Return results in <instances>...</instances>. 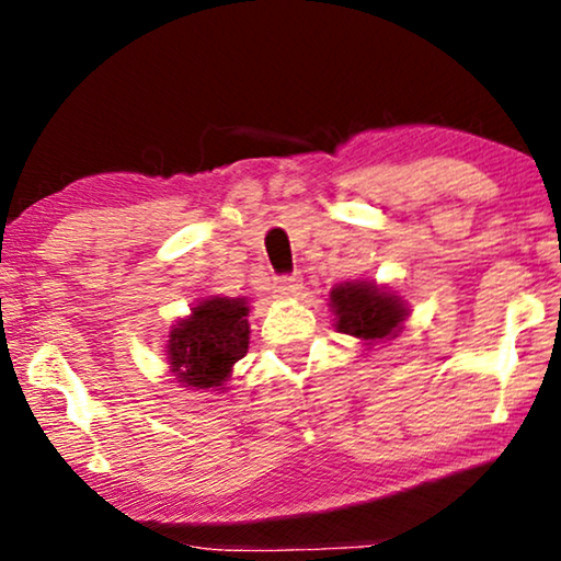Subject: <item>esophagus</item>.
Returning a JSON list of instances; mask_svg holds the SVG:
<instances>
[{
    "label": "esophagus",
    "instance_id": "esophagus-1",
    "mask_svg": "<svg viewBox=\"0 0 561 561\" xmlns=\"http://www.w3.org/2000/svg\"><path fill=\"white\" fill-rule=\"evenodd\" d=\"M302 289V279L297 274L293 276H279V279L274 282V293L279 297H297Z\"/></svg>",
    "mask_w": 561,
    "mask_h": 561
}]
</instances>
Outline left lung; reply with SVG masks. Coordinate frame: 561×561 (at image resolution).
Instances as JSON below:
<instances>
[{"label":"left lung","mask_w":561,"mask_h":561,"mask_svg":"<svg viewBox=\"0 0 561 561\" xmlns=\"http://www.w3.org/2000/svg\"><path fill=\"white\" fill-rule=\"evenodd\" d=\"M333 325L339 333L354 335L371 348L398 339L410 316L408 302L392 287L375 279H348L331 289Z\"/></svg>","instance_id":"left-lung-1"}]
</instances>
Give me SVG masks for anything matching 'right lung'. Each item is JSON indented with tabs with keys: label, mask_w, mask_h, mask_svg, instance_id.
Returning a JSON list of instances; mask_svg holds the SVG:
<instances>
[{
	"label": "right lung",
	"mask_w": 561,
	"mask_h": 561,
	"mask_svg": "<svg viewBox=\"0 0 561 561\" xmlns=\"http://www.w3.org/2000/svg\"><path fill=\"white\" fill-rule=\"evenodd\" d=\"M249 297L210 295L169 328V371L186 390L226 392L238 358L249 351Z\"/></svg>",
	"instance_id": "1"
}]
</instances>
